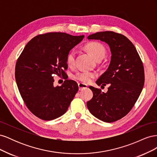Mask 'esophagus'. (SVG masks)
Listing matches in <instances>:
<instances>
[{
  "label": "esophagus",
  "mask_w": 157,
  "mask_h": 157,
  "mask_svg": "<svg viewBox=\"0 0 157 157\" xmlns=\"http://www.w3.org/2000/svg\"><path fill=\"white\" fill-rule=\"evenodd\" d=\"M78 88H79V90H82L85 89V88H86L88 87L86 84H85L82 83V82H80V83H78Z\"/></svg>",
  "instance_id": "34e87169"
}]
</instances>
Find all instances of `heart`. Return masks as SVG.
Segmentation results:
<instances>
[{"instance_id":"b5f03b06","label":"heart","mask_w":157,"mask_h":157,"mask_svg":"<svg viewBox=\"0 0 157 157\" xmlns=\"http://www.w3.org/2000/svg\"><path fill=\"white\" fill-rule=\"evenodd\" d=\"M88 53L91 55L96 61H100L106 54V50L103 44L98 42H89L85 46ZM76 53L75 50H71L66 58V62L69 66H73L75 61ZM96 73L91 71H80L74 75L75 79L79 80L83 83H89L96 77Z\"/></svg>"}]
</instances>
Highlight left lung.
Wrapping results in <instances>:
<instances>
[{"mask_svg": "<svg viewBox=\"0 0 157 157\" xmlns=\"http://www.w3.org/2000/svg\"><path fill=\"white\" fill-rule=\"evenodd\" d=\"M88 39L100 40L109 46L111 59L107 70L96 81L98 86L109 85L106 93L89 86L93 98L87 102L92 115L105 122L121 119L137 101L145 82L144 65L134 45L127 37L113 31L98 32Z\"/></svg>", "mask_w": 157, "mask_h": 157, "instance_id": "1", "label": "left lung"}]
</instances>
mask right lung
I'll list each match as a JSON object with an SVG mask.
<instances>
[{"label":"right lung","instance_id":"obj_1","mask_svg":"<svg viewBox=\"0 0 157 157\" xmlns=\"http://www.w3.org/2000/svg\"><path fill=\"white\" fill-rule=\"evenodd\" d=\"M84 36L59 32L39 35L18 58L15 69L18 90L27 107L40 119L51 121L63 115L78 92L73 80L66 79L55 87L54 75H66L67 56Z\"/></svg>","mask_w":157,"mask_h":157}]
</instances>
